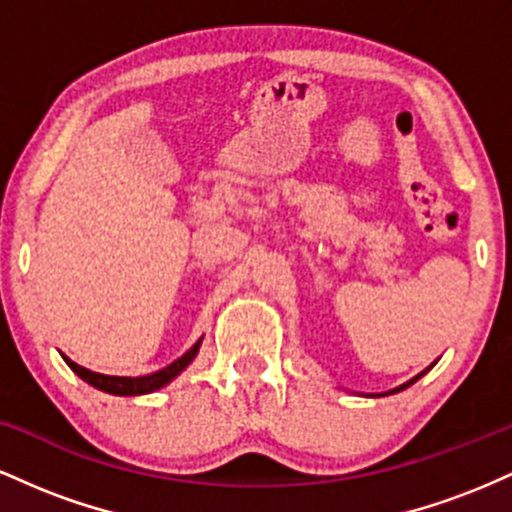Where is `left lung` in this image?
I'll return each mask as SVG.
<instances>
[{
  "label": "left lung",
  "instance_id": "1",
  "mask_svg": "<svg viewBox=\"0 0 512 512\" xmlns=\"http://www.w3.org/2000/svg\"><path fill=\"white\" fill-rule=\"evenodd\" d=\"M414 380H419V378H414ZM414 380H411V383H414ZM411 383H407V385H411ZM407 385H402V387H397V390H392V392H399V390H404V387Z\"/></svg>",
  "mask_w": 512,
  "mask_h": 512
}]
</instances>
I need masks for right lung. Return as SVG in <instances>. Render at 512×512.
<instances>
[{
  "mask_svg": "<svg viewBox=\"0 0 512 512\" xmlns=\"http://www.w3.org/2000/svg\"><path fill=\"white\" fill-rule=\"evenodd\" d=\"M197 349H199V342L192 346L187 354H182L178 361H173L170 366L156 370V373H151V375H142V378H117V375L93 373V370L81 368L79 363L69 361V358H64V361H67V366L72 368L79 378H84L88 385L98 387V390H103V392H110V395H146V392H154V390H158V387L168 385L170 380H173L175 375H178L180 370L197 356Z\"/></svg>",
  "mask_w": 512,
  "mask_h": 512,
  "instance_id": "right-lung-1",
  "label": "right lung"
}]
</instances>
